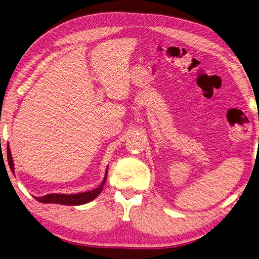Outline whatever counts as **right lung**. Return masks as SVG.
<instances>
[{
    "label": "right lung",
    "instance_id": "1",
    "mask_svg": "<svg viewBox=\"0 0 259 259\" xmlns=\"http://www.w3.org/2000/svg\"><path fill=\"white\" fill-rule=\"evenodd\" d=\"M7 159H8V164L11 169L12 173H15V167H14V161H12V157L9 147H7ZM107 178V169L105 173V177L100 184L99 187L95 190L89 191V192H84V193H79V194H70V195H65V194H48L43 197H34V198L42 202V203H58V204H65V205H79V204H84L88 203L92 200H94L96 197L99 195L104 187L105 181Z\"/></svg>",
    "mask_w": 259,
    "mask_h": 259
}]
</instances>
